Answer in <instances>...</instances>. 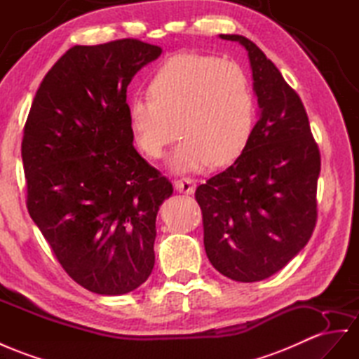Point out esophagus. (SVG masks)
Instances as JSON below:
<instances>
[{
    "label": "esophagus",
    "instance_id": "esophagus-1",
    "mask_svg": "<svg viewBox=\"0 0 359 359\" xmlns=\"http://www.w3.org/2000/svg\"><path fill=\"white\" fill-rule=\"evenodd\" d=\"M174 188L179 192H183V194H192L196 189V180L191 177H180L174 180Z\"/></svg>",
    "mask_w": 359,
    "mask_h": 359
}]
</instances>
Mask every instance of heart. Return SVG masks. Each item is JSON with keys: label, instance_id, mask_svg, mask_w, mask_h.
I'll use <instances>...</instances> for the list:
<instances>
[{"label": "heart", "instance_id": "b5f03b06", "mask_svg": "<svg viewBox=\"0 0 359 359\" xmlns=\"http://www.w3.org/2000/svg\"><path fill=\"white\" fill-rule=\"evenodd\" d=\"M253 114L249 79L235 60L180 53L154 72L149 98L132 100L128 121L137 149L150 159L162 158L182 136L171 167L194 171L236 159L250 137Z\"/></svg>", "mask_w": 359, "mask_h": 359}]
</instances>
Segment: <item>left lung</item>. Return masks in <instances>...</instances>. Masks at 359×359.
I'll list each match as a JSON object with an SVG mask.
<instances>
[{
	"label": "left lung",
	"mask_w": 359,
	"mask_h": 359,
	"mask_svg": "<svg viewBox=\"0 0 359 359\" xmlns=\"http://www.w3.org/2000/svg\"><path fill=\"white\" fill-rule=\"evenodd\" d=\"M249 51L258 123L238 159L196 189L210 264L236 282L282 270L317 223L320 150L297 92L250 39L219 34Z\"/></svg>",
	"instance_id": "left-lung-1"
}]
</instances>
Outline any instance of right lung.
<instances>
[{
	"instance_id": "add662e5",
	"label": "right lung",
	"mask_w": 359,
	"mask_h": 359,
	"mask_svg": "<svg viewBox=\"0 0 359 359\" xmlns=\"http://www.w3.org/2000/svg\"><path fill=\"white\" fill-rule=\"evenodd\" d=\"M161 53L130 38L76 45L43 77L24 126L29 214L69 278L103 296L149 279L156 215L172 194L128 121L127 86Z\"/></svg>"
}]
</instances>
